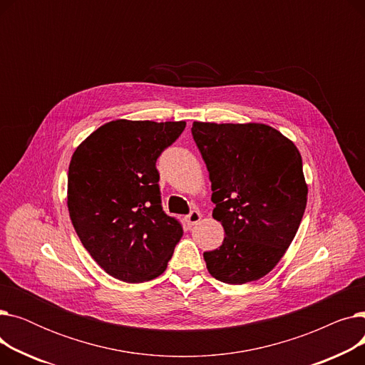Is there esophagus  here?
<instances>
[{"label":"esophagus","instance_id":"1","mask_svg":"<svg viewBox=\"0 0 365 365\" xmlns=\"http://www.w3.org/2000/svg\"><path fill=\"white\" fill-rule=\"evenodd\" d=\"M201 219H202V215L198 212V210H192V212H190V213L186 216V222H187L190 226L197 225Z\"/></svg>","mask_w":365,"mask_h":365}]
</instances>
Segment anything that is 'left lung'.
<instances>
[{
    "mask_svg": "<svg viewBox=\"0 0 365 365\" xmlns=\"http://www.w3.org/2000/svg\"><path fill=\"white\" fill-rule=\"evenodd\" d=\"M225 240L204 260L210 275L245 284L269 274L302 222L308 185L296 145L271 125L192 124Z\"/></svg>",
    "mask_w": 365,
    "mask_h": 365,
    "instance_id": "left-lung-1",
    "label": "left lung"
}]
</instances>
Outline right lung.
Here are the masks:
<instances>
[{
  "mask_svg": "<svg viewBox=\"0 0 365 365\" xmlns=\"http://www.w3.org/2000/svg\"><path fill=\"white\" fill-rule=\"evenodd\" d=\"M185 127V121L115 120L73 152L69 216L86 250L113 278L160 277L183 235L182 225L163 212L155 163Z\"/></svg>",
  "mask_w": 365,
  "mask_h": 365,
  "instance_id": "add662e5",
  "label": "right lung"
}]
</instances>
